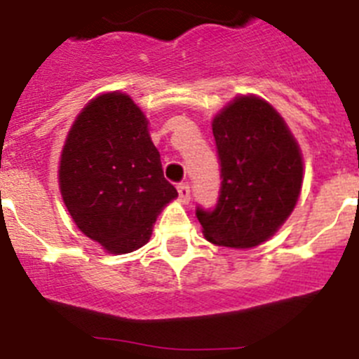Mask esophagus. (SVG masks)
<instances>
[{"label": "esophagus", "instance_id": "34e87169", "mask_svg": "<svg viewBox=\"0 0 359 359\" xmlns=\"http://www.w3.org/2000/svg\"><path fill=\"white\" fill-rule=\"evenodd\" d=\"M177 194H180V201L189 203L190 201V187L187 183L177 185Z\"/></svg>", "mask_w": 359, "mask_h": 359}]
</instances>
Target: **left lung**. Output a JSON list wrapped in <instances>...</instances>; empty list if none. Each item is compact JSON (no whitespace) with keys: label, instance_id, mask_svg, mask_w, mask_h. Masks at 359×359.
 I'll return each mask as SVG.
<instances>
[{"label":"left lung","instance_id":"left-lung-1","mask_svg":"<svg viewBox=\"0 0 359 359\" xmlns=\"http://www.w3.org/2000/svg\"><path fill=\"white\" fill-rule=\"evenodd\" d=\"M221 160L214 210L198 208L205 239L217 246H259L286 223L302 190V152L278 111L264 98L239 95L212 120Z\"/></svg>","mask_w":359,"mask_h":359}]
</instances>
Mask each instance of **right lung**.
<instances>
[{"label": "right lung", "instance_id": "add662e5", "mask_svg": "<svg viewBox=\"0 0 359 359\" xmlns=\"http://www.w3.org/2000/svg\"><path fill=\"white\" fill-rule=\"evenodd\" d=\"M147 126L129 95L111 91L86 104L66 136L59 163L62 201L79 230L107 253L147 244L160 212L177 198Z\"/></svg>", "mask_w": 359, "mask_h": 359}]
</instances>
